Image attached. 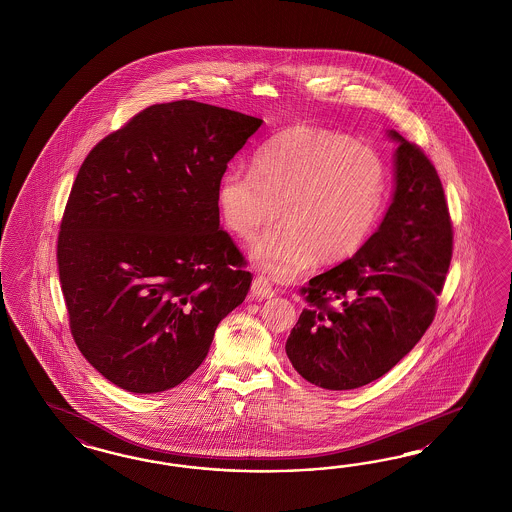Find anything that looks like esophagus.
I'll list each match as a JSON object with an SVG mask.
<instances>
[{
	"mask_svg": "<svg viewBox=\"0 0 512 512\" xmlns=\"http://www.w3.org/2000/svg\"><path fill=\"white\" fill-rule=\"evenodd\" d=\"M250 293H252V297H256V299H269V297L275 295V290H273V286H271V282H269L267 278L256 277L254 278V282H252Z\"/></svg>",
	"mask_w": 512,
	"mask_h": 512,
	"instance_id": "esophagus-1",
	"label": "esophagus"
}]
</instances>
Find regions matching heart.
Instances as JSON below:
<instances>
[{
    "label": "heart",
    "mask_w": 512,
    "mask_h": 512,
    "mask_svg": "<svg viewBox=\"0 0 512 512\" xmlns=\"http://www.w3.org/2000/svg\"><path fill=\"white\" fill-rule=\"evenodd\" d=\"M387 170L370 147L340 132L293 125L258 147L252 172H228L217 189L220 217L249 239L250 258L278 280H290L316 258L338 263L363 247L380 219Z\"/></svg>",
    "instance_id": "obj_1"
}]
</instances>
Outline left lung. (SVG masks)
Wrapping results in <instances>:
<instances>
[{
	"label": "left lung",
	"mask_w": 512,
	"mask_h": 512,
	"mask_svg": "<svg viewBox=\"0 0 512 512\" xmlns=\"http://www.w3.org/2000/svg\"><path fill=\"white\" fill-rule=\"evenodd\" d=\"M395 190L380 228L350 260L308 280V307L286 340L293 368L329 391L378 380L406 357L436 316L453 256L438 172L396 131Z\"/></svg>",
	"instance_id": "obj_1"
}]
</instances>
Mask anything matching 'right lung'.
<instances>
[{
  "mask_svg": "<svg viewBox=\"0 0 512 512\" xmlns=\"http://www.w3.org/2000/svg\"><path fill=\"white\" fill-rule=\"evenodd\" d=\"M262 119L153 104L91 149L61 220L58 267L74 342L117 387L151 395L202 365L252 275L220 228L217 189Z\"/></svg>",
  "mask_w": 512,
  "mask_h": 512,
  "instance_id": "right-lung-1",
  "label": "right lung"
}]
</instances>
